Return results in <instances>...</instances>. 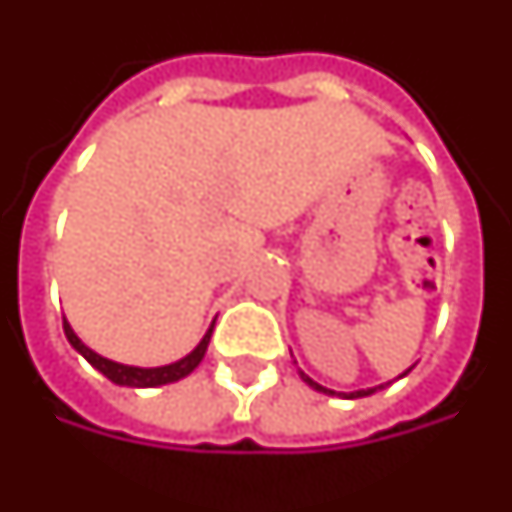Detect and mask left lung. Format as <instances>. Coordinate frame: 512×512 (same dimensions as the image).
<instances>
[{
  "mask_svg": "<svg viewBox=\"0 0 512 512\" xmlns=\"http://www.w3.org/2000/svg\"><path fill=\"white\" fill-rule=\"evenodd\" d=\"M410 368H413V366H410ZM410 368H407L405 374H399V377H407V374H410ZM299 377H302V380H305L307 385H310V388H313V391H318V393H327V396H343V399H360V396H371V393L382 391V388H385V385H388V382H385V385H377V388H363V391L338 393V391H330V388H324V385H318V382H313V380H310V377H307L305 371H299Z\"/></svg>",
  "mask_w": 512,
  "mask_h": 512,
  "instance_id": "obj_1",
  "label": "left lung"
}]
</instances>
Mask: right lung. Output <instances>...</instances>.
<instances>
[{"mask_svg": "<svg viewBox=\"0 0 512 512\" xmlns=\"http://www.w3.org/2000/svg\"><path fill=\"white\" fill-rule=\"evenodd\" d=\"M63 332L69 343L80 352L96 371H102L107 380L116 382V385H127V388H157V385H169V382H177L182 377H188L207 352V343H210V335H213V327L205 332V338L196 343V349L191 355H185L177 363H169V366H157V368H141V366H124V363H116V360H107V357L96 355L91 346L77 338V332L71 330V324L63 318Z\"/></svg>", "mask_w": 512, "mask_h": 512, "instance_id": "right-lung-1", "label": "right lung"}]
</instances>
